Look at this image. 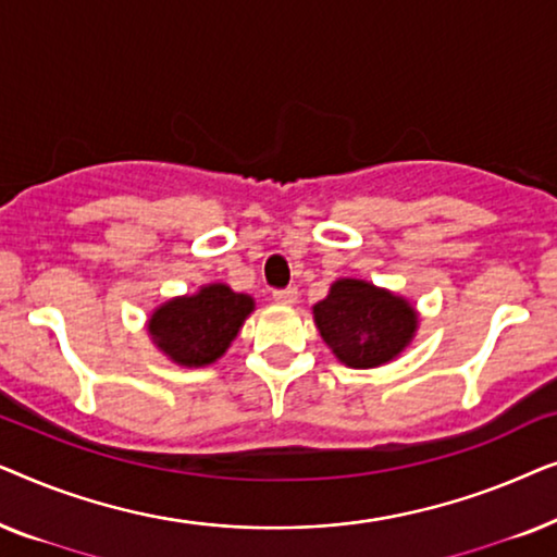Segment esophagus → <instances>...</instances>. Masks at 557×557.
I'll return each instance as SVG.
<instances>
[{
	"label": "esophagus",
	"mask_w": 557,
	"mask_h": 557,
	"mask_svg": "<svg viewBox=\"0 0 557 557\" xmlns=\"http://www.w3.org/2000/svg\"><path fill=\"white\" fill-rule=\"evenodd\" d=\"M296 299H299V292H296L294 286L276 288V292H273V301L284 304V307H292V304H296Z\"/></svg>",
	"instance_id": "obj_1"
}]
</instances>
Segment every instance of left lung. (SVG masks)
Wrapping results in <instances>:
<instances>
[{
	"instance_id": "left-lung-1",
	"label": "left lung",
	"mask_w": 557,
	"mask_h": 557,
	"mask_svg": "<svg viewBox=\"0 0 557 557\" xmlns=\"http://www.w3.org/2000/svg\"><path fill=\"white\" fill-rule=\"evenodd\" d=\"M314 322L342 362L364 370L391 362L413 337L418 319L400 296L342 278L314 307Z\"/></svg>"
}]
</instances>
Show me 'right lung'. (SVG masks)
<instances>
[{"label":"right lung","instance_id":"add662e5","mask_svg":"<svg viewBox=\"0 0 557 557\" xmlns=\"http://www.w3.org/2000/svg\"><path fill=\"white\" fill-rule=\"evenodd\" d=\"M253 311V299L231 286L212 284L200 294L166 301L149 319L154 345L174 362L202 368L215 362Z\"/></svg>","mask_w":557,"mask_h":557}]
</instances>
